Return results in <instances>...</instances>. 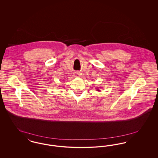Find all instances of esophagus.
Wrapping results in <instances>:
<instances>
[{
    "mask_svg": "<svg viewBox=\"0 0 158 158\" xmlns=\"http://www.w3.org/2000/svg\"><path fill=\"white\" fill-rule=\"evenodd\" d=\"M74 76H75V77H78V76H79V72H75V74H74Z\"/></svg>",
    "mask_w": 158,
    "mask_h": 158,
    "instance_id": "1",
    "label": "esophagus"
}]
</instances>
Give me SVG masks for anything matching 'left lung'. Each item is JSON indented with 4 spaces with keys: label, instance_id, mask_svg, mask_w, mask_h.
I'll use <instances>...</instances> for the list:
<instances>
[{
    "label": "left lung",
    "instance_id": "obj_1",
    "mask_svg": "<svg viewBox=\"0 0 158 158\" xmlns=\"http://www.w3.org/2000/svg\"><path fill=\"white\" fill-rule=\"evenodd\" d=\"M97 90H98V91H99V89H97Z\"/></svg>",
    "mask_w": 158,
    "mask_h": 158
}]
</instances>
